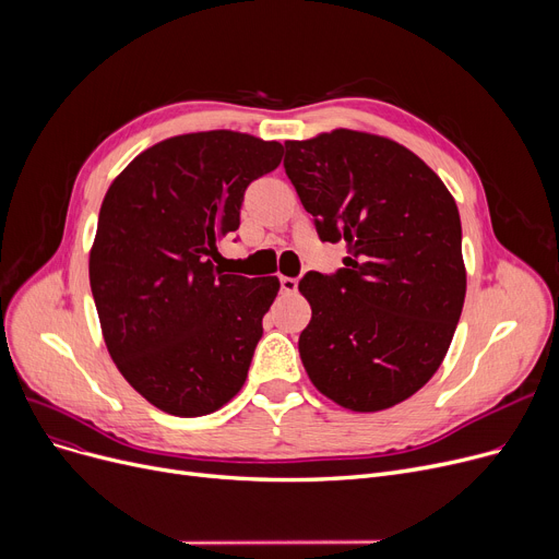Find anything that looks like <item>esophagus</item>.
Here are the masks:
<instances>
[{
	"label": "esophagus",
	"instance_id": "34e87169",
	"mask_svg": "<svg viewBox=\"0 0 559 559\" xmlns=\"http://www.w3.org/2000/svg\"><path fill=\"white\" fill-rule=\"evenodd\" d=\"M297 287H299V281H297V278L281 276V292H285V295H295Z\"/></svg>",
	"mask_w": 559,
	"mask_h": 559
}]
</instances>
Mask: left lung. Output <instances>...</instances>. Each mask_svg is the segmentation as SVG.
<instances>
[{
  "label": "left lung",
  "instance_id": "1",
  "mask_svg": "<svg viewBox=\"0 0 559 559\" xmlns=\"http://www.w3.org/2000/svg\"><path fill=\"white\" fill-rule=\"evenodd\" d=\"M285 171L344 267L308 272L312 308L299 337L312 385L354 413L419 392L444 362L466 295L453 194L407 146L335 129L285 142Z\"/></svg>",
  "mask_w": 559,
  "mask_h": 559
}]
</instances>
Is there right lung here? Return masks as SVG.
<instances>
[{
	"label": "right lung",
	"instance_id": "right-lung-1",
	"mask_svg": "<svg viewBox=\"0 0 559 559\" xmlns=\"http://www.w3.org/2000/svg\"><path fill=\"white\" fill-rule=\"evenodd\" d=\"M281 152L226 129L174 135L135 156L102 201L87 260L102 335L127 383L167 415H211L245 385L281 283L224 274L211 255Z\"/></svg>",
	"mask_w": 559,
	"mask_h": 559
}]
</instances>
